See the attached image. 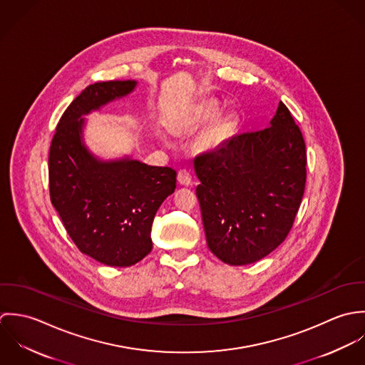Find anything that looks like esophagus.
I'll list each match as a JSON object with an SVG mask.
<instances>
[{
    "instance_id": "34e87169",
    "label": "esophagus",
    "mask_w": 365,
    "mask_h": 365,
    "mask_svg": "<svg viewBox=\"0 0 365 365\" xmlns=\"http://www.w3.org/2000/svg\"><path fill=\"white\" fill-rule=\"evenodd\" d=\"M177 181H178L180 185L188 187V185H191L192 178H191V174L187 170H180L178 174H177Z\"/></svg>"
}]
</instances>
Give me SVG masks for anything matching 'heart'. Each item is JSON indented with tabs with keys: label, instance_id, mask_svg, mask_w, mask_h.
<instances>
[{
	"label": "heart",
	"instance_id": "heart-1",
	"mask_svg": "<svg viewBox=\"0 0 365 365\" xmlns=\"http://www.w3.org/2000/svg\"><path fill=\"white\" fill-rule=\"evenodd\" d=\"M216 106L210 103H204V104H197L191 108H188L185 112L180 115L174 125V130L177 133H192L197 129H200L205 122L215 115ZM232 129V125L229 122H219L215 126L210 128L205 142L209 146H217L220 145L229 135Z\"/></svg>",
	"mask_w": 365,
	"mask_h": 365
}]
</instances>
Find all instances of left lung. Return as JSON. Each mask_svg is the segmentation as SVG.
Masks as SVG:
<instances>
[{"mask_svg":"<svg viewBox=\"0 0 365 365\" xmlns=\"http://www.w3.org/2000/svg\"><path fill=\"white\" fill-rule=\"evenodd\" d=\"M209 250L230 265L264 259L288 236L307 181V150L289 109L269 126L194 160Z\"/></svg>","mask_w":365,"mask_h":365,"instance_id":"left-lung-1","label":"left lung"}]
</instances>
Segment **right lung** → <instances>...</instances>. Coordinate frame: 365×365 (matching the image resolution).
<instances>
[{
  "label": "right lung",
  "mask_w": 365,
  "mask_h": 365,
  "mask_svg": "<svg viewBox=\"0 0 365 365\" xmlns=\"http://www.w3.org/2000/svg\"><path fill=\"white\" fill-rule=\"evenodd\" d=\"M138 83L88 86L64 110L49 153L53 207L78 250L112 267H129L153 249L157 209L175 190L177 173L125 156L103 160L84 143V116L129 96Z\"/></svg>",
  "instance_id": "1"
}]
</instances>
